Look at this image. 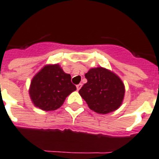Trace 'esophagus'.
I'll return each mask as SVG.
<instances>
[{
  "mask_svg": "<svg viewBox=\"0 0 159 159\" xmlns=\"http://www.w3.org/2000/svg\"><path fill=\"white\" fill-rule=\"evenodd\" d=\"M82 84H78V85H77V91H79L80 89H81V87H82Z\"/></svg>",
  "mask_w": 159,
  "mask_h": 159,
  "instance_id": "34e87169",
  "label": "esophagus"
}]
</instances>
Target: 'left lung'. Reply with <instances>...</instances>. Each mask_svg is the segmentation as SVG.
<instances>
[{"mask_svg": "<svg viewBox=\"0 0 159 159\" xmlns=\"http://www.w3.org/2000/svg\"><path fill=\"white\" fill-rule=\"evenodd\" d=\"M87 82L79 94L91 110L106 114L121 106L124 99L125 86L120 77L106 68H91L85 74Z\"/></svg>", "mask_w": 159, "mask_h": 159, "instance_id": "obj_1", "label": "left lung"}]
</instances>
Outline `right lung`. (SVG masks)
Masks as SVG:
<instances>
[{
  "instance_id": "1",
  "label": "right lung",
  "mask_w": 159,
  "mask_h": 159,
  "mask_svg": "<svg viewBox=\"0 0 159 159\" xmlns=\"http://www.w3.org/2000/svg\"><path fill=\"white\" fill-rule=\"evenodd\" d=\"M76 90L70 74L64 73L59 64H49L33 77L29 95L35 106L52 111L61 107L67 96Z\"/></svg>"
}]
</instances>
